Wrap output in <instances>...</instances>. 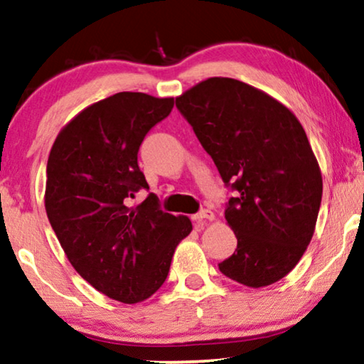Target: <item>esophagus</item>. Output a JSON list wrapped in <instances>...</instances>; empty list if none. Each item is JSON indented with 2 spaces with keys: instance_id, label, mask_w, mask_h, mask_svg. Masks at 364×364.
Instances as JSON below:
<instances>
[{
  "instance_id": "esophagus-1",
  "label": "esophagus",
  "mask_w": 364,
  "mask_h": 364,
  "mask_svg": "<svg viewBox=\"0 0 364 364\" xmlns=\"http://www.w3.org/2000/svg\"><path fill=\"white\" fill-rule=\"evenodd\" d=\"M213 219H214V214L210 213V210H200V213L193 215V220L198 222V224H203L204 220H213Z\"/></svg>"
}]
</instances>
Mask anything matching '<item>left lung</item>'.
I'll return each mask as SVG.
<instances>
[{
  "mask_svg": "<svg viewBox=\"0 0 364 364\" xmlns=\"http://www.w3.org/2000/svg\"><path fill=\"white\" fill-rule=\"evenodd\" d=\"M176 107L235 189L225 220L237 250L219 269L248 287L283 279L311 243L322 200L306 130L278 100L234 78L200 81L176 97Z\"/></svg>",
  "mask_w": 364,
  "mask_h": 364,
  "instance_id": "8db88e82",
  "label": "left lung"
}]
</instances>
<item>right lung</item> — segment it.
<instances>
[{
  "mask_svg": "<svg viewBox=\"0 0 364 364\" xmlns=\"http://www.w3.org/2000/svg\"><path fill=\"white\" fill-rule=\"evenodd\" d=\"M173 97L112 95L85 107L60 132L47 161L46 210L68 262L96 291L124 304L149 299L165 283L186 215L159 209L137 164L149 130L171 112Z\"/></svg>",
  "mask_w": 364,
  "mask_h": 364,
  "instance_id": "add662e5",
  "label": "right lung"
}]
</instances>
